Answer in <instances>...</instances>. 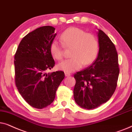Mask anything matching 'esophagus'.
Listing matches in <instances>:
<instances>
[{
    "instance_id": "1",
    "label": "esophagus",
    "mask_w": 132,
    "mask_h": 132,
    "mask_svg": "<svg viewBox=\"0 0 132 132\" xmlns=\"http://www.w3.org/2000/svg\"><path fill=\"white\" fill-rule=\"evenodd\" d=\"M64 75H65V76H66V77H69V76H71V73H68V72H65Z\"/></svg>"
}]
</instances>
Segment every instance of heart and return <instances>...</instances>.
I'll return each mask as SVG.
<instances>
[{"label":"heart","instance_id":"heart-1","mask_svg":"<svg viewBox=\"0 0 132 132\" xmlns=\"http://www.w3.org/2000/svg\"><path fill=\"white\" fill-rule=\"evenodd\" d=\"M61 41L54 40L51 43L52 55L60 60L63 57L64 46L72 48L71 59L61 61L57 65L60 70L72 72L80 69L83 64H90L94 61L98 52V42L94 35L86 33L80 28L71 27L66 29L61 35Z\"/></svg>","mask_w":132,"mask_h":132}]
</instances>
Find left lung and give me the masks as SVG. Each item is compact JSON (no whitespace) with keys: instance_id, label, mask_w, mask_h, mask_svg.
I'll return each mask as SVG.
<instances>
[{"instance_id":"left-lung-1","label":"left lung","mask_w":132,"mask_h":132,"mask_svg":"<svg viewBox=\"0 0 132 132\" xmlns=\"http://www.w3.org/2000/svg\"><path fill=\"white\" fill-rule=\"evenodd\" d=\"M97 36L99 51L95 61L74 75V100L79 106L88 110L98 108L110 99L119 73L115 45L103 31L98 29Z\"/></svg>"}]
</instances>
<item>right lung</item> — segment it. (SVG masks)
Instances as JSON below:
<instances>
[{
    "label": "right lung",
    "instance_id": "right-lung-1",
    "mask_svg": "<svg viewBox=\"0 0 132 132\" xmlns=\"http://www.w3.org/2000/svg\"><path fill=\"white\" fill-rule=\"evenodd\" d=\"M55 29L45 26L28 33L21 40L14 57L17 88L26 103L39 109L54 101L64 78L63 71L46 72L55 65L50 51L57 35Z\"/></svg>",
    "mask_w": 132,
    "mask_h": 132
}]
</instances>
